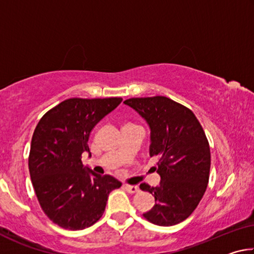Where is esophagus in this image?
I'll return each mask as SVG.
<instances>
[{
	"mask_svg": "<svg viewBox=\"0 0 254 254\" xmlns=\"http://www.w3.org/2000/svg\"><path fill=\"white\" fill-rule=\"evenodd\" d=\"M123 187H124V189H126L127 192H131V194H134V192L139 191V187L134 186V185H127V184H126Z\"/></svg>",
	"mask_w": 254,
	"mask_h": 254,
	"instance_id": "esophagus-1",
	"label": "esophagus"
}]
</instances>
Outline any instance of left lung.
<instances>
[{
    "instance_id": "1",
    "label": "left lung",
    "mask_w": 254,
    "mask_h": 254,
    "mask_svg": "<svg viewBox=\"0 0 254 254\" xmlns=\"http://www.w3.org/2000/svg\"><path fill=\"white\" fill-rule=\"evenodd\" d=\"M151 128L150 156L158 157L159 186L141 184L156 204L143 216L152 224L171 226L194 212L207 188L210 150L203 127L188 107L166 96L124 101Z\"/></svg>"
}]
</instances>
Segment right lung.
<instances>
[{
  "label": "right lung",
  "instance_id": "add662e5",
  "mask_svg": "<svg viewBox=\"0 0 254 254\" xmlns=\"http://www.w3.org/2000/svg\"><path fill=\"white\" fill-rule=\"evenodd\" d=\"M121 102V97L68 98L37 124L29 153L30 177L44 213L63 229L95 224L110 192L122 186L112 176L87 171L81 162L83 152H89L94 127Z\"/></svg>",
  "mask_w": 254,
  "mask_h": 254
}]
</instances>
